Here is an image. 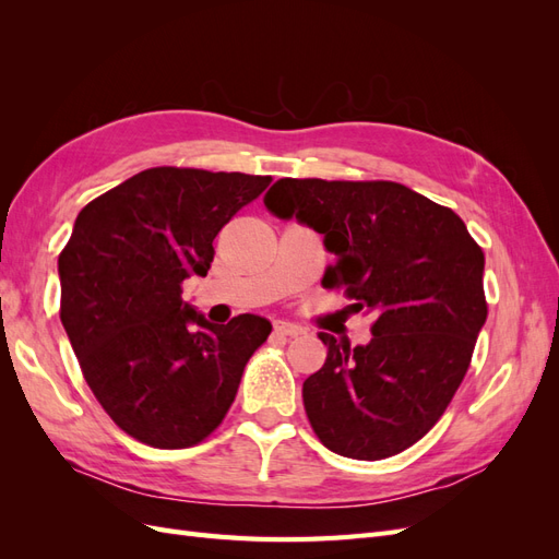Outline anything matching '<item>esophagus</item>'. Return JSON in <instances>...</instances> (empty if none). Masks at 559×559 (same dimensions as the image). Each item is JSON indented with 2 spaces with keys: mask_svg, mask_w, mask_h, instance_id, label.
Returning <instances> with one entry per match:
<instances>
[{
  "mask_svg": "<svg viewBox=\"0 0 559 559\" xmlns=\"http://www.w3.org/2000/svg\"><path fill=\"white\" fill-rule=\"evenodd\" d=\"M275 333L286 335V337H296V335H302V329L296 324H289V321H277Z\"/></svg>",
  "mask_w": 559,
  "mask_h": 559,
  "instance_id": "1",
  "label": "esophagus"
}]
</instances>
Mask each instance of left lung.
Returning a JSON list of instances; mask_svg holds the SVG:
<instances>
[{
    "instance_id": "1",
    "label": "left lung",
    "mask_w": 559,
    "mask_h": 559,
    "mask_svg": "<svg viewBox=\"0 0 559 559\" xmlns=\"http://www.w3.org/2000/svg\"><path fill=\"white\" fill-rule=\"evenodd\" d=\"M335 253L321 284L376 317L368 345L319 333L326 361L302 382L317 438L376 462L425 436L460 389L487 319L485 253L450 207L396 181L280 179L265 195Z\"/></svg>"
}]
</instances>
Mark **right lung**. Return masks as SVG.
Returning <instances> with one entry per match:
<instances>
[{
  "label": "right lung",
  "instance_id": "1",
  "mask_svg": "<svg viewBox=\"0 0 559 559\" xmlns=\"http://www.w3.org/2000/svg\"><path fill=\"white\" fill-rule=\"evenodd\" d=\"M270 181L151 167L76 216L58 257L60 321L91 392L140 443L179 450L205 441L273 331L257 314L210 324L181 300L186 280L207 275L218 230Z\"/></svg>",
  "mask_w": 559,
  "mask_h": 559
}]
</instances>
